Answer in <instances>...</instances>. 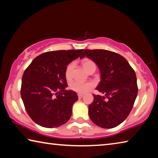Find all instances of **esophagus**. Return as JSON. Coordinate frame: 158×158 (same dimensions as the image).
Listing matches in <instances>:
<instances>
[{"label": "esophagus", "mask_w": 158, "mask_h": 158, "mask_svg": "<svg viewBox=\"0 0 158 158\" xmlns=\"http://www.w3.org/2000/svg\"><path fill=\"white\" fill-rule=\"evenodd\" d=\"M83 97H84V95H83V94H78V98H79V99H81V98H82Z\"/></svg>", "instance_id": "obj_1"}]
</instances>
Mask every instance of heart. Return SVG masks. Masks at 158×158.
<instances>
[{
  "label": "heart",
  "instance_id": "obj_1",
  "mask_svg": "<svg viewBox=\"0 0 158 158\" xmlns=\"http://www.w3.org/2000/svg\"><path fill=\"white\" fill-rule=\"evenodd\" d=\"M81 64L83 68L86 72H89L92 69H95V63L92 60L89 58H84L81 60ZM74 68V63L71 62L67 65L65 71V75L67 79H71L72 75H73V71ZM94 86V84L92 82H80V81H74L71 83L69 85V88L73 91H75L78 93H85L89 91Z\"/></svg>",
  "mask_w": 158,
  "mask_h": 158
}]
</instances>
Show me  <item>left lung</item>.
I'll return each mask as SVG.
<instances>
[{"label":"left lung","mask_w":158,"mask_h":158,"mask_svg":"<svg viewBox=\"0 0 158 158\" xmlns=\"http://www.w3.org/2000/svg\"><path fill=\"white\" fill-rule=\"evenodd\" d=\"M85 56L99 68L101 81L96 89L105 95H93L90 118L102 128L116 127L130 114L137 96L135 72L124 57L111 51L85 49L80 58Z\"/></svg>","instance_id":"1"}]
</instances>
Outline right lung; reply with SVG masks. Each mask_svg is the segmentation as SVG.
<instances>
[{
    "instance_id": "add662e5",
    "label": "right lung",
    "mask_w": 158,
    "mask_h": 158,
    "mask_svg": "<svg viewBox=\"0 0 158 158\" xmlns=\"http://www.w3.org/2000/svg\"><path fill=\"white\" fill-rule=\"evenodd\" d=\"M84 49L48 52L37 56L23 73L21 96L28 116L42 127L53 128L68 122L78 96L68 87L67 65Z\"/></svg>"
}]
</instances>
